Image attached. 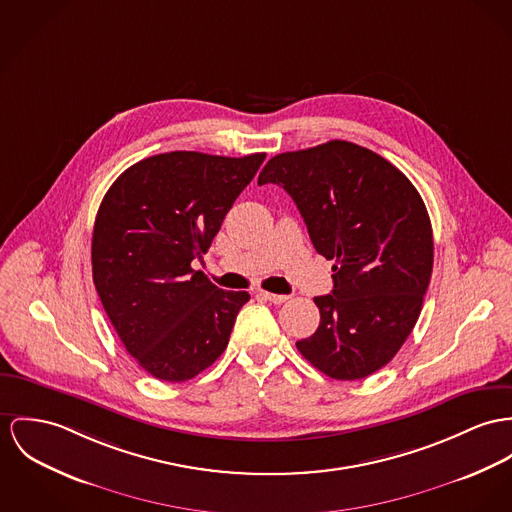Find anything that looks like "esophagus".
Masks as SVG:
<instances>
[{
  "label": "esophagus",
  "mask_w": 512,
  "mask_h": 512,
  "mask_svg": "<svg viewBox=\"0 0 512 512\" xmlns=\"http://www.w3.org/2000/svg\"><path fill=\"white\" fill-rule=\"evenodd\" d=\"M259 296H263L265 300H269L271 304H276V306L284 304V302L290 298V296H286V294H273V292H265V290H261Z\"/></svg>",
  "instance_id": "34e87169"
}]
</instances>
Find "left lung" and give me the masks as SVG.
I'll return each instance as SVG.
<instances>
[{
	"instance_id": "obj_1",
	"label": "left lung",
	"mask_w": 512,
	"mask_h": 512,
	"mask_svg": "<svg viewBox=\"0 0 512 512\" xmlns=\"http://www.w3.org/2000/svg\"><path fill=\"white\" fill-rule=\"evenodd\" d=\"M259 185L296 202L333 290L315 296L319 327L296 343L335 380L386 366L413 331L433 273V228L411 181L388 159L345 140L269 159Z\"/></svg>"
}]
</instances>
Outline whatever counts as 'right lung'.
Masks as SVG:
<instances>
[{
	"label": "right lung",
	"mask_w": 512,
	"mask_h": 512,
	"mask_svg": "<svg viewBox=\"0 0 512 512\" xmlns=\"http://www.w3.org/2000/svg\"><path fill=\"white\" fill-rule=\"evenodd\" d=\"M265 154L169 152L128 167L103 198L93 282L124 349L161 382H185L224 353L247 292L191 267L218 234Z\"/></svg>",
	"instance_id": "right-lung-1"
}]
</instances>
